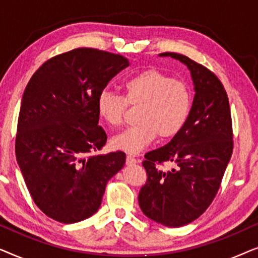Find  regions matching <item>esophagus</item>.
Segmentation results:
<instances>
[{"label": "esophagus", "mask_w": 258, "mask_h": 258, "mask_svg": "<svg viewBox=\"0 0 258 258\" xmlns=\"http://www.w3.org/2000/svg\"><path fill=\"white\" fill-rule=\"evenodd\" d=\"M136 162H137V160L133 156V155H126V164H128V165L135 164Z\"/></svg>", "instance_id": "1"}]
</instances>
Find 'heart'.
<instances>
[{"label": "heart", "mask_w": 258, "mask_h": 258, "mask_svg": "<svg viewBox=\"0 0 258 258\" xmlns=\"http://www.w3.org/2000/svg\"><path fill=\"white\" fill-rule=\"evenodd\" d=\"M122 95L102 90L97 95V114L110 126H118L126 104L139 105L136 121L111 139L115 149L137 154L160 135L171 139L184 128L191 110V91L181 80L171 79L155 69L144 70L126 79Z\"/></svg>", "instance_id": "b5f03b06"}]
</instances>
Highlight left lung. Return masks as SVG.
Segmentation results:
<instances>
[{"label":"left lung","instance_id":"1","mask_svg":"<svg viewBox=\"0 0 258 258\" xmlns=\"http://www.w3.org/2000/svg\"><path fill=\"white\" fill-rule=\"evenodd\" d=\"M190 70L195 96L184 128L164 147L144 155L147 183L139 204L147 217L167 227L195 221L213 202L232 154L228 95L213 72L184 55L163 52ZM176 167L163 172V161Z\"/></svg>","mask_w":258,"mask_h":258}]
</instances>
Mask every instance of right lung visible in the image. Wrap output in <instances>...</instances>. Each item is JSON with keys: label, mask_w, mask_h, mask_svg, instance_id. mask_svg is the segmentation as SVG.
Instances as JSON below:
<instances>
[{"label": "right lung", "mask_w": 258, "mask_h": 258, "mask_svg": "<svg viewBox=\"0 0 258 258\" xmlns=\"http://www.w3.org/2000/svg\"><path fill=\"white\" fill-rule=\"evenodd\" d=\"M128 66L121 55L79 48L48 59L27 84L16 160L34 202L52 220L69 224L94 215L108 181L125 163L123 151H95L107 142L97 95Z\"/></svg>", "instance_id": "add662e5"}]
</instances>
